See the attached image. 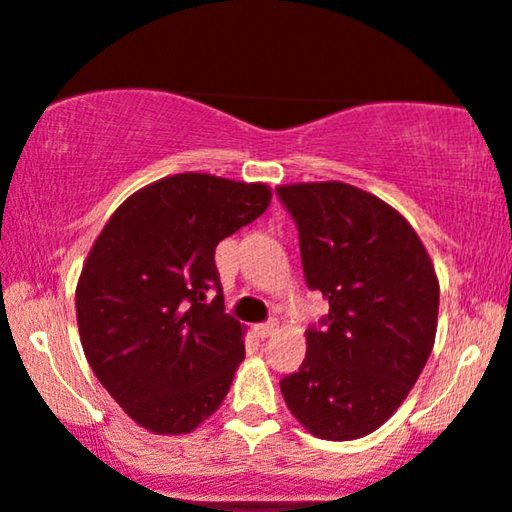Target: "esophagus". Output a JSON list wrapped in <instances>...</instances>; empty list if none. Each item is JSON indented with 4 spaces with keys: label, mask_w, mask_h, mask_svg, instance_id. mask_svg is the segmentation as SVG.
I'll use <instances>...</instances> for the list:
<instances>
[{
    "label": "esophagus",
    "mask_w": 512,
    "mask_h": 512,
    "mask_svg": "<svg viewBox=\"0 0 512 512\" xmlns=\"http://www.w3.org/2000/svg\"><path fill=\"white\" fill-rule=\"evenodd\" d=\"M276 330H278V323H276V320H267V323H257L255 327H252V332H255V335L260 337V339H267V337H271V335H274Z\"/></svg>",
    "instance_id": "esophagus-1"
}]
</instances>
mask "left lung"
Masks as SVG:
<instances>
[{"label": "left lung", "mask_w": 512, "mask_h": 512, "mask_svg": "<svg viewBox=\"0 0 512 512\" xmlns=\"http://www.w3.org/2000/svg\"><path fill=\"white\" fill-rule=\"evenodd\" d=\"M297 224L304 281L330 304L306 330V356L281 379L288 410L323 440L377 431L433 351L440 285L398 210L344 182L276 189Z\"/></svg>", "instance_id": "left-lung-1"}]
</instances>
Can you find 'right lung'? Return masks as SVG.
<instances>
[{
    "mask_svg": "<svg viewBox=\"0 0 512 512\" xmlns=\"http://www.w3.org/2000/svg\"><path fill=\"white\" fill-rule=\"evenodd\" d=\"M269 201L260 182L170 175L121 203L95 238L77 285L81 346L147 431H194L229 393L245 346L224 313L215 248Z\"/></svg>",
    "mask_w": 512,
    "mask_h": 512,
    "instance_id": "right-lung-1",
    "label": "right lung"
}]
</instances>
